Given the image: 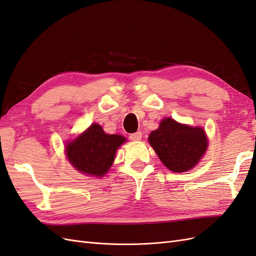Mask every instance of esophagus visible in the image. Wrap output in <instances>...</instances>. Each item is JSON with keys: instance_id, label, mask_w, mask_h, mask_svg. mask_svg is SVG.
<instances>
[{"instance_id": "obj_1", "label": "esophagus", "mask_w": 256, "mask_h": 256, "mask_svg": "<svg viewBox=\"0 0 256 256\" xmlns=\"http://www.w3.org/2000/svg\"><path fill=\"white\" fill-rule=\"evenodd\" d=\"M141 138H142V132H140V131H138V132H136V134H130V140H132V141H140Z\"/></svg>"}]
</instances>
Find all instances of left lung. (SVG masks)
<instances>
[{"label":"left lung","mask_w":256,"mask_h":256,"mask_svg":"<svg viewBox=\"0 0 256 256\" xmlns=\"http://www.w3.org/2000/svg\"><path fill=\"white\" fill-rule=\"evenodd\" d=\"M148 142L162 164L175 173L194 168L208 147L203 128L184 125L171 118L161 120L159 128L150 132Z\"/></svg>","instance_id":"1"}]
</instances>
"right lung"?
Listing matches in <instances>:
<instances>
[{
	"label": "right lung",
	"instance_id": "right-lung-1",
	"mask_svg": "<svg viewBox=\"0 0 256 256\" xmlns=\"http://www.w3.org/2000/svg\"><path fill=\"white\" fill-rule=\"evenodd\" d=\"M126 142L120 134H106L98 124L92 125L65 145L70 164L83 174L102 177L109 171L118 147Z\"/></svg>",
	"mask_w": 256,
	"mask_h": 256
}]
</instances>
